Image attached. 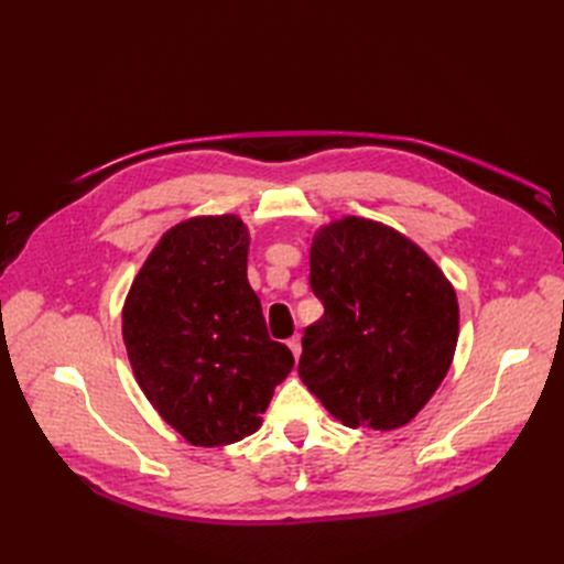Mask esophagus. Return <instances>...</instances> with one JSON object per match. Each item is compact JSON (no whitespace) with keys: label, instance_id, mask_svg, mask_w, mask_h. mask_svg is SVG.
Segmentation results:
<instances>
[{"label":"esophagus","instance_id":"esophagus-1","mask_svg":"<svg viewBox=\"0 0 564 564\" xmlns=\"http://www.w3.org/2000/svg\"><path fill=\"white\" fill-rule=\"evenodd\" d=\"M286 346H289V350H292L294 357L299 360V357H301V338H299V336H292V338H289Z\"/></svg>","mask_w":564,"mask_h":564}]
</instances>
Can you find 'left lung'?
Masks as SVG:
<instances>
[{
	"instance_id": "8db88e82",
	"label": "left lung",
	"mask_w": 564,
	"mask_h": 564,
	"mask_svg": "<svg viewBox=\"0 0 564 564\" xmlns=\"http://www.w3.org/2000/svg\"><path fill=\"white\" fill-rule=\"evenodd\" d=\"M324 315L303 332L299 377L348 429L412 421L447 377L458 303L442 270L388 226L348 216L311 247Z\"/></svg>"
}]
</instances>
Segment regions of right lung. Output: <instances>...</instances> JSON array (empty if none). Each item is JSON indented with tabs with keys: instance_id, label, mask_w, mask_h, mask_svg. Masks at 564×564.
<instances>
[{
	"instance_id": "right-lung-1",
	"label": "right lung",
	"mask_w": 564,
	"mask_h": 564,
	"mask_svg": "<svg viewBox=\"0 0 564 564\" xmlns=\"http://www.w3.org/2000/svg\"><path fill=\"white\" fill-rule=\"evenodd\" d=\"M247 251L237 216L185 220L152 249L124 303L135 381L191 445L220 447L256 433L294 367L292 350L268 336Z\"/></svg>"
}]
</instances>
